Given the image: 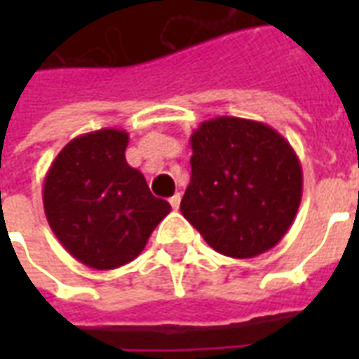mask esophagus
<instances>
[{"label": "esophagus", "mask_w": 359, "mask_h": 359, "mask_svg": "<svg viewBox=\"0 0 359 359\" xmlns=\"http://www.w3.org/2000/svg\"><path fill=\"white\" fill-rule=\"evenodd\" d=\"M169 203H171L172 210H179V205H180V194H179V192L169 198Z\"/></svg>", "instance_id": "obj_1"}]
</instances>
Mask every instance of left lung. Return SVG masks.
I'll return each mask as SVG.
<instances>
[{
    "instance_id": "obj_1",
    "label": "left lung",
    "mask_w": 359,
    "mask_h": 359,
    "mask_svg": "<svg viewBox=\"0 0 359 359\" xmlns=\"http://www.w3.org/2000/svg\"><path fill=\"white\" fill-rule=\"evenodd\" d=\"M192 175L180 202L188 223L223 256L248 259L277 246L302 200V165L269 125L203 121L190 136Z\"/></svg>"
}]
</instances>
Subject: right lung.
I'll use <instances>...</instances> for the list:
<instances>
[{
  "instance_id": "obj_1",
  "label": "right lung",
  "mask_w": 359,
  "mask_h": 359,
  "mask_svg": "<svg viewBox=\"0 0 359 359\" xmlns=\"http://www.w3.org/2000/svg\"><path fill=\"white\" fill-rule=\"evenodd\" d=\"M128 134L102 128L76 136L43 179V211L63 248L92 269H117L142 254L169 202L126 163Z\"/></svg>"
}]
</instances>
